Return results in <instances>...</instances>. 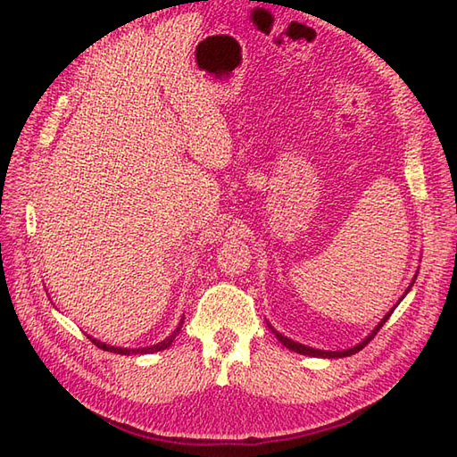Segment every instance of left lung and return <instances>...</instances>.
<instances>
[{"instance_id":"1","label":"left lung","mask_w":457,"mask_h":457,"mask_svg":"<svg viewBox=\"0 0 457 457\" xmlns=\"http://www.w3.org/2000/svg\"><path fill=\"white\" fill-rule=\"evenodd\" d=\"M393 314V310L389 314H386L383 320H381V324H378L375 329H373V334L369 336V337H365L361 344L359 345H355V347H352V349H345V352H322V349H314V347H306V345H303V344H296V342H293V339H288V337H285V336H280L278 332H275V336L278 337V342L283 344V345H287L288 349H293V352H296V353H303V355H312V357H347V355H353V353H357L359 349H363L369 342H371L373 339V336L378 332V329L383 328V324L386 322V320H389V316Z\"/></svg>"}]
</instances>
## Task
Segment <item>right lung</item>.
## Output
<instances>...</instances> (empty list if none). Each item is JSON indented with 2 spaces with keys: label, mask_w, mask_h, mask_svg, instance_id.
I'll list each match as a JSON object with an SVG mask.
<instances>
[{
  "label": "right lung",
  "mask_w": 457,
  "mask_h": 457,
  "mask_svg": "<svg viewBox=\"0 0 457 457\" xmlns=\"http://www.w3.org/2000/svg\"><path fill=\"white\" fill-rule=\"evenodd\" d=\"M184 320V318H182ZM180 328H182V322L179 324V328L174 329V332L164 339V342H161V344H157V345H151V347H141V349H123V347H113V345H105V344H102V342H98V339H94V337H90V342H94V345H98L100 349H104V352H112V353H121V355H129V353H154V352H162V349H167L170 344H172V339L177 337V334L180 332Z\"/></svg>",
  "instance_id": "obj_1"
}]
</instances>
